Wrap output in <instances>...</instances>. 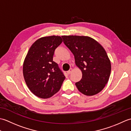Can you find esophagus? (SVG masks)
Segmentation results:
<instances>
[{
	"instance_id": "esophagus-1",
	"label": "esophagus",
	"mask_w": 131,
	"mask_h": 131,
	"mask_svg": "<svg viewBox=\"0 0 131 131\" xmlns=\"http://www.w3.org/2000/svg\"><path fill=\"white\" fill-rule=\"evenodd\" d=\"M72 71H73V69H70V70H69L68 71V74H71V73H72Z\"/></svg>"
}]
</instances>
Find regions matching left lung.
I'll list each match as a JSON object with an SVG mask.
<instances>
[{
  "mask_svg": "<svg viewBox=\"0 0 131 131\" xmlns=\"http://www.w3.org/2000/svg\"><path fill=\"white\" fill-rule=\"evenodd\" d=\"M64 44L73 53L75 65L82 73L75 85L80 92L93 96L100 92L109 79L111 62L105 49L87 36H62Z\"/></svg>",
  "mask_w": 131,
  "mask_h": 131,
  "instance_id": "left-lung-1",
  "label": "left lung"
}]
</instances>
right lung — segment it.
Here are the masks:
<instances>
[{
	"instance_id": "right-lung-1",
	"label": "right lung",
	"mask_w": 131,
	"mask_h": 131,
	"mask_svg": "<svg viewBox=\"0 0 131 131\" xmlns=\"http://www.w3.org/2000/svg\"><path fill=\"white\" fill-rule=\"evenodd\" d=\"M62 42L60 36L42 37L32 44L25 58L23 74L31 92L48 99L60 90L65 77L53 61L56 48Z\"/></svg>"
}]
</instances>
